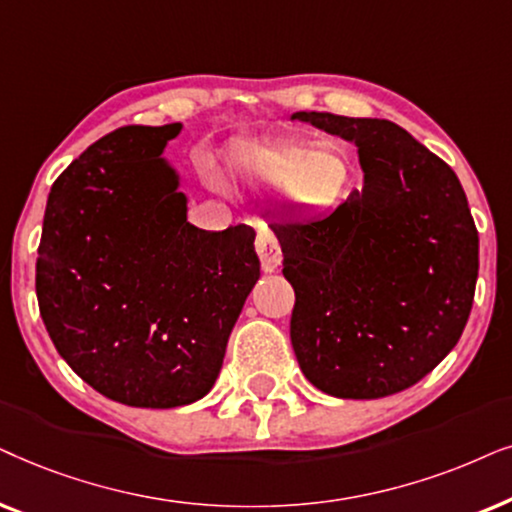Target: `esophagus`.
<instances>
[{"mask_svg":"<svg viewBox=\"0 0 512 512\" xmlns=\"http://www.w3.org/2000/svg\"><path fill=\"white\" fill-rule=\"evenodd\" d=\"M255 250L257 255H260V262H262V271H276L281 267V260H283V252H281V245H278V238L274 236V231L262 227L257 229V238H255Z\"/></svg>","mask_w":512,"mask_h":512,"instance_id":"1","label":"esophagus"}]
</instances>
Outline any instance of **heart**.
I'll use <instances>...</instances> for the list:
<instances>
[{"label":"heart","mask_w":512,"mask_h":512,"mask_svg":"<svg viewBox=\"0 0 512 512\" xmlns=\"http://www.w3.org/2000/svg\"><path fill=\"white\" fill-rule=\"evenodd\" d=\"M241 173L262 187H283V199L297 215H318L346 199L353 187V159L344 147L311 149L302 142L257 147L243 154Z\"/></svg>","instance_id":"heart-1"}]
</instances>
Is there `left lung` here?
<instances>
[{
  "label": "left lung",
  "mask_w": 512,
  "mask_h": 512,
  "mask_svg": "<svg viewBox=\"0 0 512 512\" xmlns=\"http://www.w3.org/2000/svg\"><path fill=\"white\" fill-rule=\"evenodd\" d=\"M290 119L353 142L363 168V189L332 213L271 224L297 363L335 398L405 391L454 349L473 306L478 229L459 177L393 121Z\"/></svg>",
  "instance_id": "8db88e82"
}]
</instances>
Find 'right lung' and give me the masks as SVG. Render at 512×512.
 I'll list each match as a JSON object with an SVG mask.
<instances>
[{"mask_svg":"<svg viewBox=\"0 0 512 512\" xmlns=\"http://www.w3.org/2000/svg\"><path fill=\"white\" fill-rule=\"evenodd\" d=\"M182 124L126 126L53 182L37 260L42 320L65 363L109 400L182 407L213 388L250 290L255 231L187 222L163 154Z\"/></svg>","mask_w":512,"mask_h":512,"instance_id":"1","label":"right lung"}]
</instances>
